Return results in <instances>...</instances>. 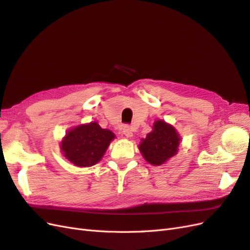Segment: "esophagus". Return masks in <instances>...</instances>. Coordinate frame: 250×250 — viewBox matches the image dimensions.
Here are the masks:
<instances>
[{
    "label": "esophagus",
    "instance_id": "1",
    "mask_svg": "<svg viewBox=\"0 0 250 250\" xmlns=\"http://www.w3.org/2000/svg\"><path fill=\"white\" fill-rule=\"evenodd\" d=\"M123 133H124V135L126 136L127 138H131L133 136V130H132V127L129 126V125H125L124 126Z\"/></svg>",
    "mask_w": 250,
    "mask_h": 250
}]
</instances>
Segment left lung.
<instances>
[{"mask_svg":"<svg viewBox=\"0 0 250 250\" xmlns=\"http://www.w3.org/2000/svg\"><path fill=\"white\" fill-rule=\"evenodd\" d=\"M181 139L173 125L158 119L146 138H142L138 149L146 162L152 166H162L177 154Z\"/></svg>","mask_w":250,"mask_h":250,"instance_id":"obj_1","label":"left lung"}]
</instances>
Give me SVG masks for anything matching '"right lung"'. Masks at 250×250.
I'll list each match as a JSON object with an SVG mask.
<instances>
[{"label":"right lung","instance_id":"right-lung-1","mask_svg":"<svg viewBox=\"0 0 250 250\" xmlns=\"http://www.w3.org/2000/svg\"><path fill=\"white\" fill-rule=\"evenodd\" d=\"M116 137L96 121L69 129L60 143L63 156L79 168L92 167L101 161L108 146Z\"/></svg>","mask_w":250,"mask_h":250}]
</instances>
